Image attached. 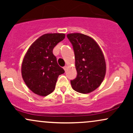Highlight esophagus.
Segmentation results:
<instances>
[{"label": "esophagus", "mask_w": 133, "mask_h": 133, "mask_svg": "<svg viewBox=\"0 0 133 133\" xmlns=\"http://www.w3.org/2000/svg\"><path fill=\"white\" fill-rule=\"evenodd\" d=\"M64 71H66V70H67V69H68V66H66V65H65L64 67Z\"/></svg>", "instance_id": "34e87169"}]
</instances>
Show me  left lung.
<instances>
[{"label":"left lung","mask_w":133,"mask_h":133,"mask_svg":"<svg viewBox=\"0 0 133 133\" xmlns=\"http://www.w3.org/2000/svg\"><path fill=\"white\" fill-rule=\"evenodd\" d=\"M75 55L77 76L71 81L72 89L88 94L97 89L102 83L106 71L104 54L92 38L80 33L69 34Z\"/></svg>","instance_id":"8db88e82"}]
</instances>
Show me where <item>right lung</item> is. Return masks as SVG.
<instances>
[{"mask_svg":"<svg viewBox=\"0 0 133 133\" xmlns=\"http://www.w3.org/2000/svg\"><path fill=\"white\" fill-rule=\"evenodd\" d=\"M65 38L64 34H45L30 45L22 64V78L35 94L46 96L53 92L59 75L64 70L58 65L54 47Z\"/></svg>","mask_w":133,"mask_h":133,"instance_id":"obj_1","label":"right lung"}]
</instances>
